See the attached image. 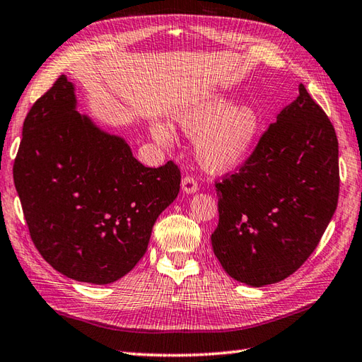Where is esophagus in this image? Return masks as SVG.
I'll return each instance as SVG.
<instances>
[{
	"instance_id": "1",
	"label": "esophagus",
	"mask_w": 362,
	"mask_h": 362,
	"mask_svg": "<svg viewBox=\"0 0 362 362\" xmlns=\"http://www.w3.org/2000/svg\"><path fill=\"white\" fill-rule=\"evenodd\" d=\"M181 187L186 194H194V192H197V189H199V182L195 181L194 176L186 175L181 181Z\"/></svg>"
}]
</instances>
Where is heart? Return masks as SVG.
<instances>
[{
  "label": "heart",
  "mask_w": 362,
  "mask_h": 362,
  "mask_svg": "<svg viewBox=\"0 0 362 362\" xmlns=\"http://www.w3.org/2000/svg\"><path fill=\"white\" fill-rule=\"evenodd\" d=\"M180 126L189 135H198L197 153L200 162L213 172L238 168L249 158L262 129V117L254 107L230 105V100L213 98L184 108ZM156 140L168 141L170 131L160 124L153 127Z\"/></svg>",
  "instance_id": "b5f03b06"
}]
</instances>
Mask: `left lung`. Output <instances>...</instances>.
Returning a JSON list of instances; mask_svg holds the SVG:
<instances>
[{
    "instance_id": "1",
    "label": "left lung",
    "mask_w": 362,
    "mask_h": 362,
    "mask_svg": "<svg viewBox=\"0 0 362 362\" xmlns=\"http://www.w3.org/2000/svg\"><path fill=\"white\" fill-rule=\"evenodd\" d=\"M339 143L304 85L233 175L216 181L219 223L211 235L235 281L263 287L301 268L339 199Z\"/></svg>"
}]
</instances>
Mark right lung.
<instances>
[{"instance_id":"obj_1","label":"right lung","mask_w":362,"mask_h":362,"mask_svg":"<svg viewBox=\"0 0 362 362\" xmlns=\"http://www.w3.org/2000/svg\"><path fill=\"white\" fill-rule=\"evenodd\" d=\"M75 105L64 75L34 102L13 182L44 260L74 281L112 284L145 255L156 219L178 197L181 172L173 160L145 167Z\"/></svg>"}]
</instances>
